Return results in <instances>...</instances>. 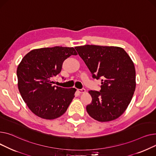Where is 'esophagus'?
<instances>
[{"label":"esophagus","mask_w":156,"mask_h":156,"mask_svg":"<svg viewBox=\"0 0 156 156\" xmlns=\"http://www.w3.org/2000/svg\"><path fill=\"white\" fill-rule=\"evenodd\" d=\"M77 92L80 94H82V93H84L86 92V89L82 88V89H77Z\"/></svg>","instance_id":"1"}]
</instances>
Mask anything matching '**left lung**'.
<instances>
[{
    "instance_id": "left-lung-1",
    "label": "left lung",
    "mask_w": 156,
    "mask_h": 156,
    "mask_svg": "<svg viewBox=\"0 0 156 156\" xmlns=\"http://www.w3.org/2000/svg\"><path fill=\"white\" fill-rule=\"evenodd\" d=\"M93 79H101V90H89L92 102L88 114L99 122L114 120L130 104L135 89V69L127 53L120 47L90 45L75 47Z\"/></svg>"
}]
</instances>
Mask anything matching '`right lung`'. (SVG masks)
<instances>
[{
    "label": "right lung",
    "instance_id": "obj_1",
    "mask_svg": "<svg viewBox=\"0 0 156 156\" xmlns=\"http://www.w3.org/2000/svg\"><path fill=\"white\" fill-rule=\"evenodd\" d=\"M76 55L73 47H55L33 50L23 57L17 69L18 88L34 115L53 120L67 111L76 89L53 86L51 78L61 72L64 60Z\"/></svg>",
    "mask_w": 156,
    "mask_h": 156
}]
</instances>
